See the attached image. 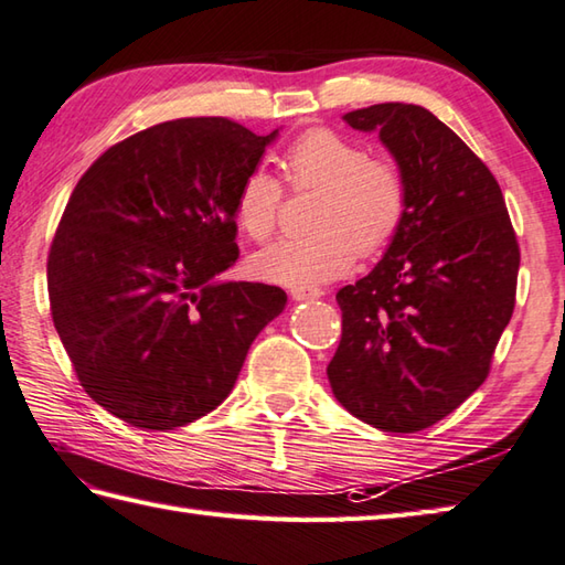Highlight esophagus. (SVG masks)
Segmentation results:
<instances>
[{"instance_id": "34e87169", "label": "esophagus", "mask_w": 565, "mask_h": 565, "mask_svg": "<svg viewBox=\"0 0 565 565\" xmlns=\"http://www.w3.org/2000/svg\"><path fill=\"white\" fill-rule=\"evenodd\" d=\"M320 296H323V289H313V286H296V289H291L294 301H316Z\"/></svg>"}]
</instances>
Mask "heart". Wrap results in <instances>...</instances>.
<instances>
[{
    "label": "heart",
    "instance_id": "1",
    "mask_svg": "<svg viewBox=\"0 0 565 565\" xmlns=\"http://www.w3.org/2000/svg\"><path fill=\"white\" fill-rule=\"evenodd\" d=\"M284 173L296 191L318 188L313 235L286 237L252 257V271L281 286H313L348 274L360 254H374L399 232L408 185L399 163L370 157L360 141L333 129H311L284 153ZM284 188L257 166L235 191L237 227L264 242L279 225Z\"/></svg>",
    "mask_w": 565,
    "mask_h": 565
}]
</instances>
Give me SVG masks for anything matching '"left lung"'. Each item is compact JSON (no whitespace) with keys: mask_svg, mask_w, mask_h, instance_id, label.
<instances>
[{"mask_svg":"<svg viewBox=\"0 0 565 565\" xmlns=\"http://www.w3.org/2000/svg\"><path fill=\"white\" fill-rule=\"evenodd\" d=\"M342 119L380 131L408 205L377 267L335 296L342 338L328 380L360 422L414 434L488 380L514 311L516 235L488 166L426 107L382 103Z\"/></svg>","mask_w":565,"mask_h":565,"instance_id":"obj_1","label":"left lung"}]
</instances>
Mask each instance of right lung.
I'll return each instance as SVG.
<instances>
[{
  "label": "right lung",
  "instance_id": "1",
  "mask_svg": "<svg viewBox=\"0 0 565 565\" xmlns=\"http://www.w3.org/2000/svg\"><path fill=\"white\" fill-rule=\"evenodd\" d=\"M276 135L161 121L77 181L49 252L51 316L83 390L129 426L173 430L213 412L284 311L279 286L220 281L239 257L235 191Z\"/></svg>",
  "mask_w": 565,
  "mask_h": 565
}]
</instances>
